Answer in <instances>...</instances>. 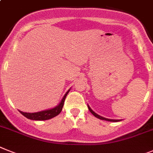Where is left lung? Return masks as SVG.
Instances as JSON below:
<instances>
[{
	"mask_svg": "<svg viewBox=\"0 0 153 153\" xmlns=\"http://www.w3.org/2000/svg\"><path fill=\"white\" fill-rule=\"evenodd\" d=\"M88 109H89V111H91V113L94 116H95L96 118H98V119H102V120H105V121H108V122H119L120 120H117V119H106V118H104V117L101 116V115H98V114H96L94 111H92L91 110V108H90L89 106H88Z\"/></svg>",
	"mask_w": 153,
	"mask_h": 153,
	"instance_id": "obj_1",
	"label": "left lung"
}]
</instances>
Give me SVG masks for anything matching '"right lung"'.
Masks as SVG:
<instances>
[{
  "instance_id": "1",
  "label": "right lung",
  "mask_w": 153,
  "mask_h": 153,
  "mask_svg": "<svg viewBox=\"0 0 153 153\" xmlns=\"http://www.w3.org/2000/svg\"><path fill=\"white\" fill-rule=\"evenodd\" d=\"M70 89L65 93V95H64L63 99H62L59 105L54 107V108H51V109H48L45 111H38V112H34V113H28V112H24V111H19L24 116H25L27 119H31V120H48V119H52L54 117L57 116L58 114L62 111V108H63L64 102L65 100V98L67 96L68 93L69 92Z\"/></svg>"
}]
</instances>
